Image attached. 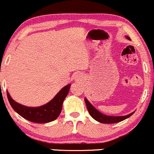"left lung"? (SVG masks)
Listing matches in <instances>:
<instances>
[{
    "label": "left lung",
    "instance_id": "left-lung-1",
    "mask_svg": "<svg viewBox=\"0 0 154 154\" xmlns=\"http://www.w3.org/2000/svg\"><path fill=\"white\" fill-rule=\"evenodd\" d=\"M127 38L131 39L128 36H127ZM85 103H86L87 108L90 113V115L95 120H96L99 122L103 123V124H112V123H117L119 122L123 121V120L129 118L131 116H132L134 114V112H131V113L128 114V115L125 116H106L104 114L101 113L99 111V110H96L91 104L88 101V99H85Z\"/></svg>",
    "mask_w": 154,
    "mask_h": 154
}]
</instances>
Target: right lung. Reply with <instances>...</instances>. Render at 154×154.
<instances>
[{
	"label": "right lung",
	"mask_w": 154,
	"mask_h": 154,
	"mask_svg": "<svg viewBox=\"0 0 154 154\" xmlns=\"http://www.w3.org/2000/svg\"><path fill=\"white\" fill-rule=\"evenodd\" d=\"M69 88L70 85H66L58 92L50 102L38 107H26L18 104L10 97L8 92L6 93L10 105L20 116L32 122L47 123L56 119L60 115L63 102L69 93Z\"/></svg>",
	"instance_id": "right-lung-1"
}]
</instances>
